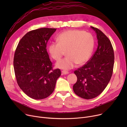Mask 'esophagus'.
Instances as JSON below:
<instances>
[{
  "label": "esophagus",
  "mask_w": 127,
  "mask_h": 127,
  "mask_svg": "<svg viewBox=\"0 0 127 127\" xmlns=\"http://www.w3.org/2000/svg\"><path fill=\"white\" fill-rule=\"evenodd\" d=\"M69 74V72L66 70H62V75H67Z\"/></svg>",
  "instance_id": "obj_1"
}]
</instances>
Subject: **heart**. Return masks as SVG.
Segmentation results:
<instances>
[{
	"label": "heart",
	"mask_w": 127,
	"mask_h": 127,
	"mask_svg": "<svg viewBox=\"0 0 127 127\" xmlns=\"http://www.w3.org/2000/svg\"><path fill=\"white\" fill-rule=\"evenodd\" d=\"M58 42L51 43L48 47L52 58L59 61L66 52V57L58 61L56 67L62 69L74 68L76 64L82 65L91 57L95 41L89 33L76 29L65 30L57 37Z\"/></svg>",
	"instance_id": "heart-1"
}]
</instances>
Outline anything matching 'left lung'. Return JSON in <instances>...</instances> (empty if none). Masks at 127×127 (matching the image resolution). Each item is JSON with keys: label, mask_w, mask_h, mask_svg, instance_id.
<instances>
[{"label": "left lung", "mask_w": 127, "mask_h": 127, "mask_svg": "<svg viewBox=\"0 0 127 127\" xmlns=\"http://www.w3.org/2000/svg\"><path fill=\"white\" fill-rule=\"evenodd\" d=\"M97 34V49L87 63L75 70L77 82L73 86L75 94L91 99L99 95L111 78L114 63V53L111 41L99 29L91 27Z\"/></svg>", "instance_id": "left-lung-1"}]
</instances>
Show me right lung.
<instances>
[{"label": "right lung", "mask_w": 127, "mask_h": 127, "mask_svg": "<svg viewBox=\"0 0 127 127\" xmlns=\"http://www.w3.org/2000/svg\"><path fill=\"white\" fill-rule=\"evenodd\" d=\"M55 28H42L27 33L18 43L13 65L17 83L30 98L39 100L50 95L61 76L59 69H52L46 45Z\"/></svg>", "instance_id": "obj_1"}]
</instances>
